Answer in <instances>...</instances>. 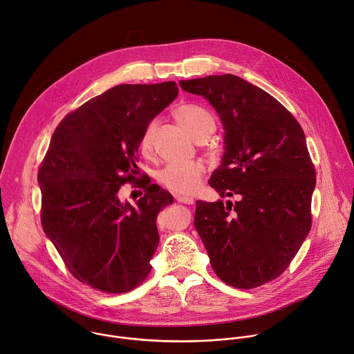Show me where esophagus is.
<instances>
[{
    "label": "esophagus",
    "instance_id": "1",
    "mask_svg": "<svg viewBox=\"0 0 354 354\" xmlns=\"http://www.w3.org/2000/svg\"><path fill=\"white\" fill-rule=\"evenodd\" d=\"M175 198H176V201H179V203H183V204H189V205L194 204V200H193L192 197H187V196H180V194H175Z\"/></svg>",
    "mask_w": 354,
    "mask_h": 354
}]
</instances>
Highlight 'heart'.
<instances>
[{
	"mask_svg": "<svg viewBox=\"0 0 354 354\" xmlns=\"http://www.w3.org/2000/svg\"><path fill=\"white\" fill-rule=\"evenodd\" d=\"M175 118L196 142L209 136L215 131V121L209 111L196 104L180 105L175 111ZM156 129L157 122L151 121L140 135L139 150L145 157H150L153 154ZM205 169L207 168L203 161L171 162L157 174V179L164 187L174 193L192 194L200 187Z\"/></svg>",
	"mask_w": 354,
	"mask_h": 354,
	"instance_id": "b5f03b06",
	"label": "heart"
}]
</instances>
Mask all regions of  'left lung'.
Masks as SVG:
<instances>
[{
    "label": "left lung",
    "instance_id": "1",
    "mask_svg": "<svg viewBox=\"0 0 354 354\" xmlns=\"http://www.w3.org/2000/svg\"><path fill=\"white\" fill-rule=\"evenodd\" d=\"M218 112L225 153L209 178L221 197L196 203L194 226L216 277L253 289L277 279L311 227L315 168L296 118L271 94L230 73L180 80Z\"/></svg>",
    "mask_w": 354,
    "mask_h": 354
}]
</instances>
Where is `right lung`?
I'll list each match as a JSON object with an SVG mask.
<instances>
[{
  "mask_svg": "<svg viewBox=\"0 0 354 354\" xmlns=\"http://www.w3.org/2000/svg\"><path fill=\"white\" fill-rule=\"evenodd\" d=\"M178 95L175 82L118 84L59 122L40 165L41 225L69 272L104 293H127L147 278L160 242L157 215L174 197L145 180L135 205L139 139Z\"/></svg>",
  "mask_w": 354,
  "mask_h": 354,
  "instance_id": "add662e5",
  "label": "right lung"
}]
</instances>
